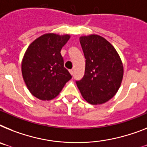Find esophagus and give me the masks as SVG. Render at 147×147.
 <instances>
[{
	"label": "esophagus",
	"instance_id": "34e87169",
	"mask_svg": "<svg viewBox=\"0 0 147 147\" xmlns=\"http://www.w3.org/2000/svg\"><path fill=\"white\" fill-rule=\"evenodd\" d=\"M69 73L71 74V76H72V75H73V72H74L73 70H72V69H70V70H69Z\"/></svg>",
	"mask_w": 147,
	"mask_h": 147
}]
</instances>
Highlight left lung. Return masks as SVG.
I'll return each instance as SVG.
<instances>
[{
    "label": "left lung",
    "instance_id": "left-lung-1",
    "mask_svg": "<svg viewBox=\"0 0 147 147\" xmlns=\"http://www.w3.org/2000/svg\"><path fill=\"white\" fill-rule=\"evenodd\" d=\"M86 59L84 76L76 81L81 95L91 105H102L117 92L123 77V65L114 47L96 34L79 38Z\"/></svg>",
    "mask_w": 147,
    "mask_h": 147
}]
</instances>
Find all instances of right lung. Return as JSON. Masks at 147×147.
<instances>
[{
  "label": "right lung",
  "instance_id": "add662e5",
  "mask_svg": "<svg viewBox=\"0 0 147 147\" xmlns=\"http://www.w3.org/2000/svg\"><path fill=\"white\" fill-rule=\"evenodd\" d=\"M69 38V34H43L31 42L24 53L23 79L30 93L40 100L55 98L71 78L60 54Z\"/></svg>",
  "mask_w": 147,
  "mask_h": 147
}]
</instances>
